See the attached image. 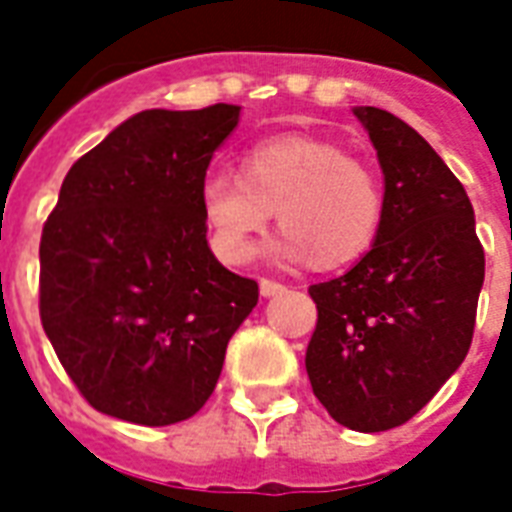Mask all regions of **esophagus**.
<instances>
[{
    "instance_id": "34e87169",
    "label": "esophagus",
    "mask_w": 512,
    "mask_h": 512,
    "mask_svg": "<svg viewBox=\"0 0 512 512\" xmlns=\"http://www.w3.org/2000/svg\"><path fill=\"white\" fill-rule=\"evenodd\" d=\"M284 284H279V281L273 279H260V295L263 297H273V295H281L284 292Z\"/></svg>"
}]
</instances>
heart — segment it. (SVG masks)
<instances>
[{
	"instance_id": "b5f03b06",
	"label": "heart",
	"mask_w": 512,
	"mask_h": 512,
	"mask_svg": "<svg viewBox=\"0 0 512 512\" xmlns=\"http://www.w3.org/2000/svg\"><path fill=\"white\" fill-rule=\"evenodd\" d=\"M217 255L249 263L276 220L284 228L271 252L279 260L311 257L332 268L369 249L382 225L385 196L377 172L329 140L279 135L249 146L241 177L209 172L199 188Z\"/></svg>"
}]
</instances>
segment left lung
Returning a JSON list of instances; mask_svg holds the SVG:
<instances>
[{
    "label": "left lung",
    "instance_id": "left-lung-1",
    "mask_svg": "<svg viewBox=\"0 0 512 512\" xmlns=\"http://www.w3.org/2000/svg\"><path fill=\"white\" fill-rule=\"evenodd\" d=\"M369 132L385 212L348 273L313 284L319 308L305 369L332 420L358 433L404 425L468 356L484 287V247L468 193L430 143L374 106Z\"/></svg>",
    "mask_w": 512,
    "mask_h": 512
}]
</instances>
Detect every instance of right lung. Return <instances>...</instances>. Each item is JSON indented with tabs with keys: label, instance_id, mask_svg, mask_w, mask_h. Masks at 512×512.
Masks as SVG:
<instances>
[{
	"label": "right lung",
	"instance_id": "1",
	"mask_svg": "<svg viewBox=\"0 0 512 512\" xmlns=\"http://www.w3.org/2000/svg\"><path fill=\"white\" fill-rule=\"evenodd\" d=\"M239 106L140 111L68 170L39 244V316L98 412L175 425L207 404L257 281L217 263L199 188Z\"/></svg>",
	"mask_w": 512,
	"mask_h": 512
}]
</instances>
